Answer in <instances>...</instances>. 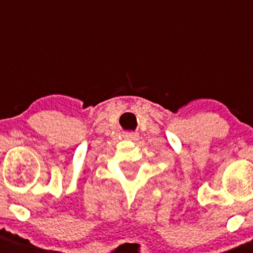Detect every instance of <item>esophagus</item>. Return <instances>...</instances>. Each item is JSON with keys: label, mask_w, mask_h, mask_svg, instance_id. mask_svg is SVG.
Here are the masks:
<instances>
[{"label": "esophagus", "mask_w": 253, "mask_h": 253, "mask_svg": "<svg viewBox=\"0 0 253 253\" xmlns=\"http://www.w3.org/2000/svg\"><path fill=\"white\" fill-rule=\"evenodd\" d=\"M125 137L128 138V140H133V141H137L138 140V133L137 132H127V133H125Z\"/></svg>", "instance_id": "34e87169"}]
</instances>
